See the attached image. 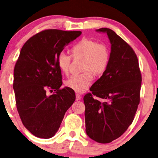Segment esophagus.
<instances>
[{
  "label": "esophagus",
  "mask_w": 158,
  "mask_h": 158,
  "mask_svg": "<svg viewBox=\"0 0 158 158\" xmlns=\"http://www.w3.org/2000/svg\"><path fill=\"white\" fill-rule=\"evenodd\" d=\"M81 97L80 94H76V100H81Z\"/></svg>",
  "instance_id": "esophagus-1"
}]
</instances>
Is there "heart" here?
<instances>
[{"instance_id": "b5f03b06", "label": "heart", "mask_w": 158, "mask_h": 158, "mask_svg": "<svg viewBox=\"0 0 158 158\" xmlns=\"http://www.w3.org/2000/svg\"><path fill=\"white\" fill-rule=\"evenodd\" d=\"M71 51L73 58H83L82 70L85 72L71 77L65 81V85L81 93L87 91L93 81L92 73L101 75L106 71L110 60V53L106 45L87 38L81 40L73 46ZM71 61V56L64 52H60L58 56V69L64 74L69 73Z\"/></svg>"}]
</instances>
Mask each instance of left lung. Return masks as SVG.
<instances>
[{"instance_id": "8db88e82", "label": "left lung", "mask_w": 158, "mask_h": 158, "mask_svg": "<svg viewBox=\"0 0 158 158\" xmlns=\"http://www.w3.org/2000/svg\"><path fill=\"white\" fill-rule=\"evenodd\" d=\"M96 31L107 34L111 50L108 68L84 97L85 127L90 139L106 144L131 124L139 104L142 76L136 55L121 37L108 28Z\"/></svg>"}]
</instances>
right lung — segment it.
<instances>
[{
    "label": "right lung",
    "instance_id": "1",
    "mask_svg": "<svg viewBox=\"0 0 158 158\" xmlns=\"http://www.w3.org/2000/svg\"><path fill=\"white\" fill-rule=\"evenodd\" d=\"M80 31L47 29L29 38L21 49L14 71L13 88L22 123L33 135L49 139L59 129L75 92L62 85L57 58ZM47 89L54 90L48 96Z\"/></svg>",
    "mask_w": 158,
    "mask_h": 158
}]
</instances>
